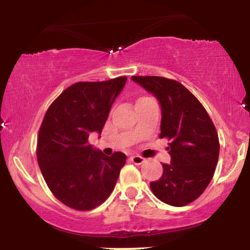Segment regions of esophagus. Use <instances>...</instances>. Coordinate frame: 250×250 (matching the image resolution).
Returning <instances> with one entry per match:
<instances>
[{
	"instance_id": "obj_1",
	"label": "esophagus",
	"mask_w": 250,
	"mask_h": 250,
	"mask_svg": "<svg viewBox=\"0 0 250 250\" xmlns=\"http://www.w3.org/2000/svg\"><path fill=\"white\" fill-rule=\"evenodd\" d=\"M130 161L135 165H142L145 162V159L142 156H139V155H134V156H130Z\"/></svg>"
}]
</instances>
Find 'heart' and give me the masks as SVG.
I'll list each match as a JSON object with an SVG mask.
<instances>
[{
	"instance_id": "obj_1",
	"label": "heart",
	"mask_w": 250,
	"mask_h": 250,
	"mask_svg": "<svg viewBox=\"0 0 250 250\" xmlns=\"http://www.w3.org/2000/svg\"><path fill=\"white\" fill-rule=\"evenodd\" d=\"M146 99H149V97H140V99L137 100V101H141V100H146ZM137 101H136V102H137Z\"/></svg>"
}]
</instances>
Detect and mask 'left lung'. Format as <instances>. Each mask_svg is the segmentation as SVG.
Wrapping results in <instances>:
<instances>
[{
  "label": "left lung",
  "mask_w": 250,
  "mask_h": 250,
  "mask_svg": "<svg viewBox=\"0 0 250 250\" xmlns=\"http://www.w3.org/2000/svg\"><path fill=\"white\" fill-rule=\"evenodd\" d=\"M161 103V139H168L170 165L150 182L155 196L183 207L200 196L213 179L220 153L219 135L207 110L180 82L161 76H131Z\"/></svg>",
  "instance_id": "obj_1"
}]
</instances>
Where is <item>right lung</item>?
Returning <instances> with one entry per match:
<instances>
[{
	"mask_svg": "<svg viewBox=\"0 0 250 250\" xmlns=\"http://www.w3.org/2000/svg\"><path fill=\"white\" fill-rule=\"evenodd\" d=\"M127 77L101 82H77L50 104L37 135L36 156L43 179L60 202L85 211L111 194L125 156H105L89 145V135L101 133L111 104Z\"/></svg>",
	"mask_w": 250,
	"mask_h": 250,
	"instance_id": "add662e5",
	"label": "right lung"
}]
</instances>
